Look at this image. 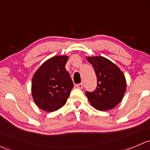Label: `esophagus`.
<instances>
[{
  "instance_id": "1",
  "label": "esophagus",
  "mask_w": 150,
  "mask_h": 150,
  "mask_svg": "<svg viewBox=\"0 0 150 150\" xmlns=\"http://www.w3.org/2000/svg\"><path fill=\"white\" fill-rule=\"evenodd\" d=\"M83 83H79V84H76V87L77 88H79V89H82V88H83Z\"/></svg>"
}]
</instances>
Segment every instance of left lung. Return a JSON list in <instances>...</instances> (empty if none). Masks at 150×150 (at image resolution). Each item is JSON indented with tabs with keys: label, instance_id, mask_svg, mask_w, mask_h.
<instances>
[{
	"label": "left lung",
	"instance_id": "8db88e82",
	"mask_svg": "<svg viewBox=\"0 0 150 150\" xmlns=\"http://www.w3.org/2000/svg\"><path fill=\"white\" fill-rule=\"evenodd\" d=\"M97 78V86L92 92L86 91L87 97L93 108L105 111L115 108L124 97L126 79L116 65L103 57H88Z\"/></svg>",
	"mask_w": 150,
	"mask_h": 150
}]
</instances>
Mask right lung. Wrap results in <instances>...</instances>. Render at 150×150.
<instances>
[{"label": "right lung", "mask_w": 150, "mask_h": 150, "mask_svg": "<svg viewBox=\"0 0 150 150\" xmlns=\"http://www.w3.org/2000/svg\"><path fill=\"white\" fill-rule=\"evenodd\" d=\"M67 56H55L45 61L34 74L31 93L37 106L54 112L66 103L74 83L65 69Z\"/></svg>", "instance_id": "add662e5"}]
</instances>
